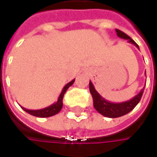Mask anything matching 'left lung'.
Masks as SVG:
<instances>
[{
    "instance_id": "left-lung-1",
    "label": "left lung",
    "mask_w": 157,
    "mask_h": 157,
    "mask_svg": "<svg viewBox=\"0 0 157 157\" xmlns=\"http://www.w3.org/2000/svg\"><path fill=\"white\" fill-rule=\"evenodd\" d=\"M116 32H117L118 37L128 40L129 43L134 44L139 49V45L136 44L129 36H127L126 33L119 31L118 29H116ZM145 74H146V72H145ZM90 91L92 98H93V105H94L95 109L103 116L113 119V118H119L121 116H124L128 113H130L140 102L143 91H144V88L134 98L128 100V101H126V102H122V103H112V102L107 101L103 97H101L98 92L95 90L90 81Z\"/></svg>"
}]
</instances>
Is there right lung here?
Masks as SVG:
<instances>
[{"label": "right lung", "mask_w": 157, "mask_h": 157, "mask_svg": "<svg viewBox=\"0 0 157 157\" xmlns=\"http://www.w3.org/2000/svg\"><path fill=\"white\" fill-rule=\"evenodd\" d=\"M74 82H75V79L73 81H71L70 82H68L67 84H66L65 87L63 88L61 93H60L58 101L56 103L52 104V105L48 106V107H45V108H43V109H40V110H28V109L24 108V107H22V108L24 109L26 113H28L29 114L32 115V116L38 117V118H47V117H51V116H53V115L57 114V113L60 112V110L62 108V105H63L62 100H63L64 94L67 90V89L74 83Z\"/></svg>", "instance_id": "obj_1"}]
</instances>
